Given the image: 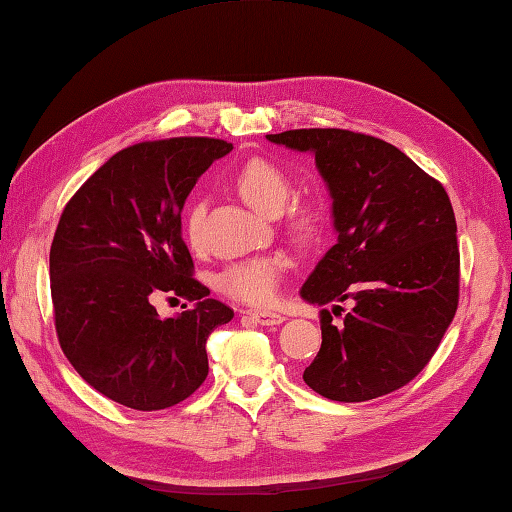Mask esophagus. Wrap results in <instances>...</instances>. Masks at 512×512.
Segmentation results:
<instances>
[{
    "instance_id": "esophagus-1",
    "label": "esophagus",
    "mask_w": 512,
    "mask_h": 512,
    "mask_svg": "<svg viewBox=\"0 0 512 512\" xmlns=\"http://www.w3.org/2000/svg\"><path fill=\"white\" fill-rule=\"evenodd\" d=\"M246 313H248V317H253L255 322L262 324V326H277V324L284 322V315L275 313V310H257V308H250V310H246Z\"/></svg>"
}]
</instances>
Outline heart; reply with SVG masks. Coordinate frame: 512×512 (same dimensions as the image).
Segmentation results:
<instances>
[{
  "label": "heart",
  "instance_id": "heart-1",
  "mask_svg": "<svg viewBox=\"0 0 512 512\" xmlns=\"http://www.w3.org/2000/svg\"><path fill=\"white\" fill-rule=\"evenodd\" d=\"M233 186L237 195L262 213H277L284 207V226L297 242H310L324 226L326 208L319 199H290L293 195V179L277 162L268 157H250L235 170ZM206 206L202 199H193L184 210L182 228L190 248L202 246ZM288 262L282 255H257L228 264L217 275L215 286L222 295L237 302L266 306L273 304L279 290V282L286 273Z\"/></svg>",
  "mask_w": 512,
  "mask_h": 512
}]
</instances>
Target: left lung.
<instances>
[{
	"label": "left lung",
	"mask_w": 512,
	"mask_h": 512,
	"mask_svg": "<svg viewBox=\"0 0 512 512\" xmlns=\"http://www.w3.org/2000/svg\"><path fill=\"white\" fill-rule=\"evenodd\" d=\"M270 142L313 150L333 195L337 244L302 297L319 310L322 348L304 382L333 402H368L406 386L433 359L459 304L457 222L435 177L384 139L297 128ZM335 314L342 325L332 322Z\"/></svg>",
	"instance_id": "8db88e82"
}]
</instances>
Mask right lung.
<instances>
[{
	"label": "right lung",
	"mask_w": 512,
	"mask_h": 512,
	"mask_svg": "<svg viewBox=\"0 0 512 512\" xmlns=\"http://www.w3.org/2000/svg\"><path fill=\"white\" fill-rule=\"evenodd\" d=\"M233 150L170 137L119 150L68 199L50 246L59 346L86 384L135 410L184 402L208 375L206 339L233 319L193 277L182 208L197 177ZM195 301L162 320L157 296ZM186 308V304H184Z\"/></svg>",
	"instance_id": "right-lung-1"
}]
</instances>
